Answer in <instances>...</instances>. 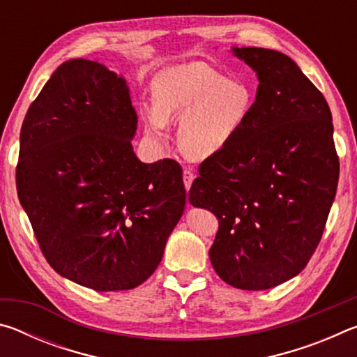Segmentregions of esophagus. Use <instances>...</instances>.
I'll return each mask as SVG.
<instances>
[{
    "label": "esophagus",
    "instance_id": "1",
    "mask_svg": "<svg viewBox=\"0 0 357 357\" xmlns=\"http://www.w3.org/2000/svg\"><path fill=\"white\" fill-rule=\"evenodd\" d=\"M183 179H184L185 190H189V189H190V185H192V183H193V179H195V173H193L192 168H184Z\"/></svg>",
    "mask_w": 357,
    "mask_h": 357
}]
</instances>
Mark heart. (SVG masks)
I'll return each instance as SVG.
<instances>
[{
  "label": "heart",
  "instance_id": "1",
  "mask_svg": "<svg viewBox=\"0 0 357 357\" xmlns=\"http://www.w3.org/2000/svg\"><path fill=\"white\" fill-rule=\"evenodd\" d=\"M155 102L142 105L149 134L165 135L172 119L181 121L179 144L193 159L225 149L249 119L255 96L249 83L229 80L206 63L172 66L154 78Z\"/></svg>",
  "mask_w": 357,
  "mask_h": 357
}]
</instances>
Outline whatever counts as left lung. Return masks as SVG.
<instances>
[{
	"mask_svg": "<svg viewBox=\"0 0 357 357\" xmlns=\"http://www.w3.org/2000/svg\"><path fill=\"white\" fill-rule=\"evenodd\" d=\"M253 69L257 98L243 130L198 168L189 202L219 220L209 249L220 279L239 289L274 288L309 263L338 183L332 114L291 58L231 47Z\"/></svg>",
	"mask_w": 357,
	"mask_h": 357,
	"instance_id": "1",
	"label": "left lung"
}]
</instances>
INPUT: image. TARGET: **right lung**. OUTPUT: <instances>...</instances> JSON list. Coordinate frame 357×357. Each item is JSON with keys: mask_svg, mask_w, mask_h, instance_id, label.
<instances>
[{"mask_svg": "<svg viewBox=\"0 0 357 357\" xmlns=\"http://www.w3.org/2000/svg\"><path fill=\"white\" fill-rule=\"evenodd\" d=\"M128 82L75 58L53 72L20 132L17 193L59 275L96 291L132 289L154 273L183 215V170L144 164Z\"/></svg>", "mask_w": 357, "mask_h": 357, "instance_id": "add662e5", "label": "right lung"}]
</instances>
